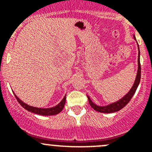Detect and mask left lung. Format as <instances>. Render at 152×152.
Segmentation results:
<instances>
[{
  "mask_svg": "<svg viewBox=\"0 0 152 152\" xmlns=\"http://www.w3.org/2000/svg\"><path fill=\"white\" fill-rule=\"evenodd\" d=\"M134 38L135 39V37L134 35ZM137 48H138L139 50V54H138V59H137V76H136L135 80H134V85H133L132 88L130 89L129 91L121 99H119L118 101L115 102H113V103L110 104L106 105V106H99L96 104L93 103L92 102V100L90 99V98L88 96L89 103H90V106L93 107V109H94L96 111L99 112V113H115V112L119 111L120 110H121L122 108H124L127 104L129 102V101L131 100V99L132 98V96H134V93H135L136 90H137V87H138L139 84H140V76H141V67H140V49H139V45L137 44Z\"/></svg>",
  "mask_w": 152,
  "mask_h": 152,
  "instance_id": "8db88e82",
  "label": "left lung"
}]
</instances>
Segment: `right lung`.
<instances>
[{
    "label": "right lung",
    "instance_id": "obj_1",
    "mask_svg": "<svg viewBox=\"0 0 152 152\" xmlns=\"http://www.w3.org/2000/svg\"><path fill=\"white\" fill-rule=\"evenodd\" d=\"M15 94V98L17 99L18 102H19V104L23 107L25 110H28L29 112H31V113H35V114L37 115H57L63 110L64 107H65V102H66V95L64 96V98L62 99V100L57 105H56L55 107H50V108H39V107H32V106H29L27 104L24 103L23 102L20 100L18 96L15 95V93H14Z\"/></svg>",
    "mask_w": 152,
    "mask_h": 152
}]
</instances>
